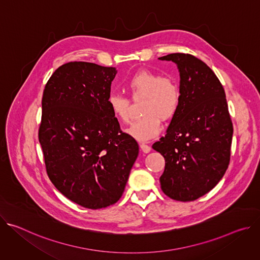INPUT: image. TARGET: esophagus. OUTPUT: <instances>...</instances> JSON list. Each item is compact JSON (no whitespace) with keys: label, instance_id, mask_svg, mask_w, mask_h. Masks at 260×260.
Masks as SVG:
<instances>
[{"label":"esophagus","instance_id":"obj_1","mask_svg":"<svg viewBox=\"0 0 260 260\" xmlns=\"http://www.w3.org/2000/svg\"><path fill=\"white\" fill-rule=\"evenodd\" d=\"M140 147H141V150H142L144 153H148V152H150V150H151V147H150L149 145L145 144V143H141V144H140Z\"/></svg>","mask_w":260,"mask_h":260}]
</instances>
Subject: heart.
Returning a JSON list of instances; mask_svg holds the SVG:
<instances>
[{
	"instance_id": "1",
	"label": "heart",
	"mask_w": 260,
	"mask_h": 260,
	"mask_svg": "<svg viewBox=\"0 0 260 260\" xmlns=\"http://www.w3.org/2000/svg\"><path fill=\"white\" fill-rule=\"evenodd\" d=\"M126 86L134 101H141L143 116L136 120L128 133L140 141H147L159 134L161 119H172L179 109L181 90L177 80L159 73L141 70L127 80ZM113 115L122 123L132 120L131 100L118 92H112L108 99Z\"/></svg>"
}]
</instances>
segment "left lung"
Segmentation results:
<instances>
[{"label": "left lung", "mask_w": 260, "mask_h": 260, "mask_svg": "<svg viewBox=\"0 0 260 260\" xmlns=\"http://www.w3.org/2000/svg\"><path fill=\"white\" fill-rule=\"evenodd\" d=\"M177 63L181 102L176 115L152 146L166 160L161 190L172 200L191 202L212 190L231 160L233 122L224 88L215 73L188 53L159 57Z\"/></svg>", "instance_id": "obj_1"}]
</instances>
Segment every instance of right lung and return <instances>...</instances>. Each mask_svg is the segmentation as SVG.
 <instances>
[{
  "mask_svg": "<svg viewBox=\"0 0 260 260\" xmlns=\"http://www.w3.org/2000/svg\"><path fill=\"white\" fill-rule=\"evenodd\" d=\"M116 73L113 67L67 62L43 91L38 137L47 175L66 198L92 210L119 201L139 154L108 104Z\"/></svg>",
  "mask_w": 260,
  "mask_h": 260,
  "instance_id": "1",
  "label": "right lung"
}]
</instances>
